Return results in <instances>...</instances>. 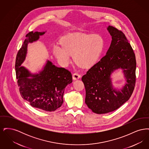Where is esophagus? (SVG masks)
Masks as SVG:
<instances>
[{"instance_id":"obj_1","label":"esophagus","mask_w":149,"mask_h":149,"mask_svg":"<svg viewBox=\"0 0 149 149\" xmlns=\"http://www.w3.org/2000/svg\"><path fill=\"white\" fill-rule=\"evenodd\" d=\"M80 78V75L79 74H78L77 73H74L72 74V79L74 80H78Z\"/></svg>"}]
</instances>
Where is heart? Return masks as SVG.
I'll return each mask as SVG.
<instances>
[{
    "label": "heart",
    "instance_id": "heart-1",
    "mask_svg": "<svg viewBox=\"0 0 149 149\" xmlns=\"http://www.w3.org/2000/svg\"><path fill=\"white\" fill-rule=\"evenodd\" d=\"M104 48V40L99 35L72 33L65 36L61 45L53 47V54L58 62L65 65L73 54V59L78 66H92L99 58Z\"/></svg>",
    "mask_w": 149,
    "mask_h": 149
}]
</instances>
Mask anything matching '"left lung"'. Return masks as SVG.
<instances>
[{
	"instance_id": "1",
	"label": "left lung",
	"mask_w": 149,
	"mask_h": 149,
	"mask_svg": "<svg viewBox=\"0 0 149 149\" xmlns=\"http://www.w3.org/2000/svg\"><path fill=\"white\" fill-rule=\"evenodd\" d=\"M112 41L106 55L86 72L81 80L85 86V102L95 113L117 109L131 97L135 86L136 61L134 50L125 35L118 29L107 28ZM121 68L127 81L120 90L113 88L110 78Z\"/></svg>"
}]
</instances>
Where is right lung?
Listing matches in <instances>:
<instances>
[{
	"mask_svg": "<svg viewBox=\"0 0 149 149\" xmlns=\"http://www.w3.org/2000/svg\"><path fill=\"white\" fill-rule=\"evenodd\" d=\"M46 32L33 31L27 34L16 57L15 68L22 97L31 106L45 111H55L63 103L65 87L72 83L71 72L58 68L49 60L37 74H32L22 64L25 60L29 43L37 41Z\"/></svg>",
	"mask_w": 149,
	"mask_h": 149,
	"instance_id": "add662e5",
	"label": "right lung"
}]
</instances>
